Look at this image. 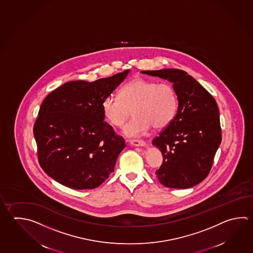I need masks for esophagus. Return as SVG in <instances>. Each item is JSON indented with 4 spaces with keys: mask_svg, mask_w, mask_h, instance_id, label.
Returning a JSON list of instances; mask_svg holds the SVG:
<instances>
[{
    "mask_svg": "<svg viewBox=\"0 0 253 253\" xmlns=\"http://www.w3.org/2000/svg\"><path fill=\"white\" fill-rule=\"evenodd\" d=\"M129 142L134 147H145L146 146V142L143 140H140V139H129Z\"/></svg>",
    "mask_w": 253,
    "mask_h": 253,
    "instance_id": "34e87169",
    "label": "esophagus"
}]
</instances>
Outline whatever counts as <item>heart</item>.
<instances>
[{"instance_id": "b5f03b06", "label": "heart", "mask_w": 253, "mask_h": 253, "mask_svg": "<svg viewBox=\"0 0 253 253\" xmlns=\"http://www.w3.org/2000/svg\"><path fill=\"white\" fill-rule=\"evenodd\" d=\"M120 96L109 95L102 102L106 120L116 127H122L133 110L136 115L125 128L128 136H138L154 129L166 128L176 115L178 99L173 86L142 78L126 83Z\"/></svg>"}]
</instances>
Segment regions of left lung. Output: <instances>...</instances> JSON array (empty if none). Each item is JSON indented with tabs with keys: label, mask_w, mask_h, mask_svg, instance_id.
Masks as SVG:
<instances>
[{
	"label": "left lung",
	"mask_w": 253,
	"mask_h": 253,
	"mask_svg": "<svg viewBox=\"0 0 253 253\" xmlns=\"http://www.w3.org/2000/svg\"><path fill=\"white\" fill-rule=\"evenodd\" d=\"M172 82L178 110L152 143L162 152L156 174L164 186L187 189L209 175L222 140L219 111L214 97L187 72L178 69L145 71Z\"/></svg>",
	"instance_id": "8db88e82"
}]
</instances>
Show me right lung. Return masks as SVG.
Wrapping results in <instances>:
<instances>
[{"label": "right lung", "mask_w": 253, "mask_h": 253, "mask_svg": "<svg viewBox=\"0 0 253 253\" xmlns=\"http://www.w3.org/2000/svg\"><path fill=\"white\" fill-rule=\"evenodd\" d=\"M129 72L69 81L44 98L34 137L39 165L53 180L75 190L95 189L114 172L125 141L104 121L102 102Z\"/></svg>", "instance_id": "1"}]
</instances>
